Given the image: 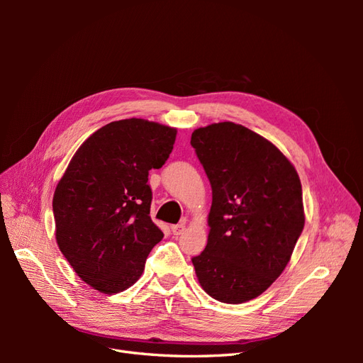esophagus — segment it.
<instances>
[{
    "label": "esophagus",
    "instance_id": "34e87169",
    "mask_svg": "<svg viewBox=\"0 0 363 363\" xmlns=\"http://www.w3.org/2000/svg\"><path fill=\"white\" fill-rule=\"evenodd\" d=\"M184 227H186V224H184V223H180V224H174V225H171V230H172V233H174L175 236H179V235H182V233H183Z\"/></svg>",
    "mask_w": 363,
    "mask_h": 363
}]
</instances>
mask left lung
Listing matches in <instances>:
<instances>
[{"mask_svg": "<svg viewBox=\"0 0 363 363\" xmlns=\"http://www.w3.org/2000/svg\"><path fill=\"white\" fill-rule=\"evenodd\" d=\"M191 145L212 186L207 245L192 257L212 298L240 304L286 268L304 227L300 177L269 140L235 123L196 128Z\"/></svg>", "mask_w": 363, "mask_h": 363, "instance_id": "1", "label": "left lung"}]
</instances>
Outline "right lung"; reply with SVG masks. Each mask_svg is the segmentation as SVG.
Wrapping results in <instances>:
<instances>
[{
	"mask_svg": "<svg viewBox=\"0 0 363 363\" xmlns=\"http://www.w3.org/2000/svg\"><path fill=\"white\" fill-rule=\"evenodd\" d=\"M177 130L130 118L96 130L75 151L52 196L56 240L83 281L128 289L163 233L151 221L150 169L168 160Z\"/></svg>",
	"mask_w": 363,
	"mask_h": 363,
	"instance_id": "right-lung-1",
	"label": "right lung"
}]
</instances>
